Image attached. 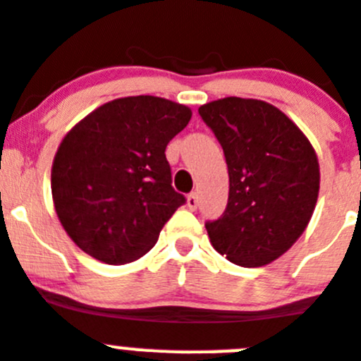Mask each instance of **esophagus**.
Returning <instances> with one entry per match:
<instances>
[{
	"instance_id": "34e87169",
	"label": "esophagus",
	"mask_w": 361,
	"mask_h": 361,
	"mask_svg": "<svg viewBox=\"0 0 361 361\" xmlns=\"http://www.w3.org/2000/svg\"><path fill=\"white\" fill-rule=\"evenodd\" d=\"M197 204H200V200H197V194L196 192H190L187 196V207L190 210H196Z\"/></svg>"
}]
</instances>
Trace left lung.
I'll list each match as a JSON object with an SVG mask.
<instances>
[{"label": "left lung", "mask_w": 361, "mask_h": 361, "mask_svg": "<svg viewBox=\"0 0 361 361\" xmlns=\"http://www.w3.org/2000/svg\"><path fill=\"white\" fill-rule=\"evenodd\" d=\"M197 111L223 147L230 181L223 216L204 223L210 243L237 266L269 264L313 216L317 154L304 133L262 100L226 97Z\"/></svg>", "instance_id": "8db88e82"}]
</instances>
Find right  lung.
Segmentation results:
<instances>
[{"label":"right lung","mask_w":361,"mask_h":361,"mask_svg":"<svg viewBox=\"0 0 361 361\" xmlns=\"http://www.w3.org/2000/svg\"><path fill=\"white\" fill-rule=\"evenodd\" d=\"M187 106L151 95L104 104L61 142L51 196L71 241L106 264L136 261L158 241L183 194L165 147L188 124Z\"/></svg>","instance_id":"add662e5"}]
</instances>
